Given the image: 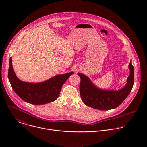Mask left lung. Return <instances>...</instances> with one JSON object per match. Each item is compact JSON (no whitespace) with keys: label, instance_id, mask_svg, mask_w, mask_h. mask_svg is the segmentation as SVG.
I'll use <instances>...</instances> for the list:
<instances>
[{"label":"left lung","instance_id":"obj_1","mask_svg":"<svg viewBox=\"0 0 147 147\" xmlns=\"http://www.w3.org/2000/svg\"><path fill=\"white\" fill-rule=\"evenodd\" d=\"M130 75L125 86L119 90H102L95 86L88 77L78 73L81 78L80 92L81 99L86 105L101 111L117 108L130 93L134 82V67L130 61L129 65Z\"/></svg>","mask_w":147,"mask_h":147}]
</instances>
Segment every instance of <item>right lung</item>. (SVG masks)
<instances>
[{
	"instance_id": "right-lung-1",
	"label": "right lung",
	"mask_w": 147,
	"mask_h": 147,
	"mask_svg": "<svg viewBox=\"0 0 147 147\" xmlns=\"http://www.w3.org/2000/svg\"><path fill=\"white\" fill-rule=\"evenodd\" d=\"M74 72L59 74L40 82L32 83L21 81L16 76L10 58L8 77L16 94L24 101L34 105H43L55 100L62 86Z\"/></svg>"
}]
</instances>
